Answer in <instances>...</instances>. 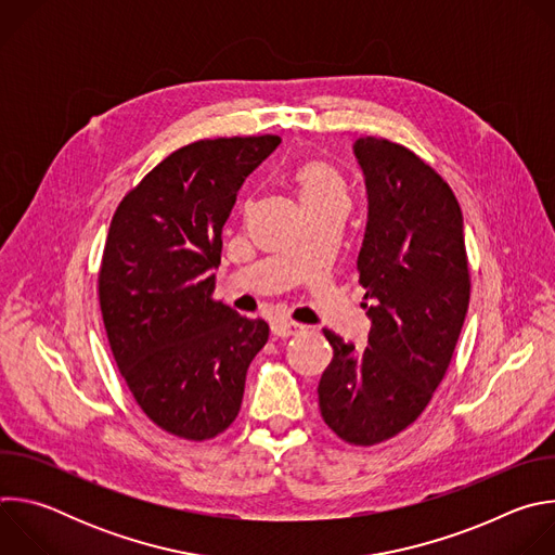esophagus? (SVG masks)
I'll list each match as a JSON object with an SVG mask.
<instances>
[{
	"instance_id": "1",
	"label": "esophagus",
	"mask_w": 555,
	"mask_h": 555,
	"mask_svg": "<svg viewBox=\"0 0 555 555\" xmlns=\"http://www.w3.org/2000/svg\"><path fill=\"white\" fill-rule=\"evenodd\" d=\"M305 325L300 323H294V321H285V319H276L272 323V334L279 336V338H289V336H296L298 332H302Z\"/></svg>"
}]
</instances>
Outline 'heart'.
Masks as SVG:
<instances>
[{
	"mask_svg": "<svg viewBox=\"0 0 555 555\" xmlns=\"http://www.w3.org/2000/svg\"><path fill=\"white\" fill-rule=\"evenodd\" d=\"M298 197L302 206L325 204V202H345L347 204V182L343 173L321 157H309L300 163L294 173Z\"/></svg>",
	"mask_w": 555,
	"mask_h": 555,
	"instance_id": "1",
	"label": "heart"
}]
</instances>
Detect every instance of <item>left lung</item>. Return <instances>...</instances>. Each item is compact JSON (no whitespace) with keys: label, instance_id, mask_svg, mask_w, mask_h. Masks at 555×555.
<instances>
[{"label":"left lung","instance_id":"8db88e82","mask_svg":"<svg viewBox=\"0 0 555 555\" xmlns=\"http://www.w3.org/2000/svg\"><path fill=\"white\" fill-rule=\"evenodd\" d=\"M369 193L358 257L369 345L323 330L334 358L319 382L325 424L351 446L406 430L450 366L469 305L461 206L448 182L404 144L364 135L353 146Z\"/></svg>","mask_w":555,"mask_h":555}]
</instances>
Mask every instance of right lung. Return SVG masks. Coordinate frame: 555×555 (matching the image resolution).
Returning a JSON list of instances; mask_svg holds the SVG:
<instances>
[{"instance_id":"add662e5","label":"right lung","mask_w":555,"mask_h":555,"mask_svg":"<svg viewBox=\"0 0 555 555\" xmlns=\"http://www.w3.org/2000/svg\"><path fill=\"white\" fill-rule=\"evenodd\" d=\"M279 142H191L153 167L109 223L99 302L114 360L142 413L186 441L236 420L248 366L270 336L266 321L212 298V268L236 193Z\"/></svg>"}]
</instances>
